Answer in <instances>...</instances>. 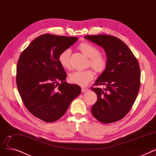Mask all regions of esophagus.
<instances>
[{"label":"esophagus","mask_w":156,"mask_h":156,"mask_svg":"<svg viewBox=\"0 0 156 156\" xmlns=\"http://www.w3.org/2000/svg\"><path fill=\"white\" fill-rule=\"evenodd\" d=\"M89 90L87 88H86V87H82V92L83 93H84V92H86L87 91Z\"/></svg>","instance_id":"34e87169"}]
</instances>
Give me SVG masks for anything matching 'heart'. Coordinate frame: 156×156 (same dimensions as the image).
I'll return each instance as SVG.
<instances>
[{
	"label": "heart",
	"instance_id": "1",
	"mask_svg": "<svg viewBox=\"0 0 156 156\" xmlns=\"http://www.w3.org/2000/svg\"><path fill=\"white\" fill-rule=\"evenodd\" d=\"M79 49L88 58H90V65L96 72H102L107 66L106 58L100 55L98 49L93 44L83 42L79 45ZM71 51L70 49L63 50L59 55V63L64 68L69 67V58ZM94 73L91 70H77L71 73L69 76L70 82L80 86H86L93 79Z\"/></svg>",
	"mask_w": 156,
	"mask_h": 156
}]
</instances>
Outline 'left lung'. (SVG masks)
Instances as JSON below:
<instances>
[{
	"label": "left lung",
	"mask_w": 156,
	"mask_h": 156,
	"mask_svg": "<svg viewBox=\"0 0 156 156\" xmlns=\"http://www.w3.org/2000/svg\"><path fill=\"white\" fill-rule=\"evenodd\" d=\"M84 39L104 49L106 68L91 87L97 101L91 108L93 115L100 122L112 123L126 115L135 103L140 86V69L137 59L124 42L108 35H87Z\"/></svg>",
	"instance_id": "left-lung-1"
}]
</instances>
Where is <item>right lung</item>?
Masks as SVG:
<instances>
[{
    "mask_svg": "<svg viewBox=\"0 0 156 156\" xmlns=\"http://www.w3.org/2000/svg\"><path fill=\"white\" fill-rule=\"evenodd\" d=\"M77 40L74 37L44 34L20 55L16 69L19 93L29 112L44 121L61 118L81 92L79 86L66 82V74L58 61L62 52Z\"/></svg>",
    "mask_w": 156,
    "mask_h": 156,
    "instance_id": "obj_1",
    "label": "right lung"
}]
</instances>
